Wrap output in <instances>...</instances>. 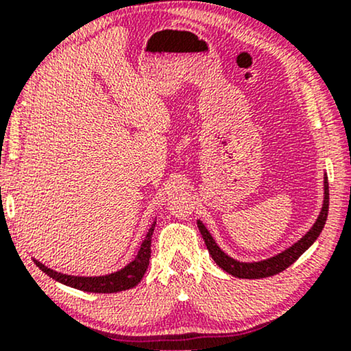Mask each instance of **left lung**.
<instances>
[{
    "mask_svg": "<svg viewBox=\"0 0 351 351\" xmlns=\"http://www.w3.org/2000/svg\"><path fill=\"white\" fill-rule=\"evenodd\" d=\"M328 210H329V184H328V176H324V201L323 208H321V213L316 219L313 227L310 228V232H306L305 237H302L295 244H292L289 249L282 251L278 256H273L267 261L261 262H238L227 256L222 249L217 246V243L214 241V238L210 237L208 228L204 227L203 222L198 220V228L201 232V237H203L206 247L210 254V257L214 258V262L225 270L230 275L237 278H244V280H258V278H268L273 275H278L282 270H286L287 267H291L297 258H299L302 254H304L306 249H308L311 244L316 241V238L319 237V233L323 232L326 219H328Z\"/></svg>",
    "mask_w": 351,
    "mask_h": 351,
    "instance_id": "left-lung-1",
    "label": "left lung"
}]
</instances>
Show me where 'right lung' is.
Masks as SVG:
<instances>
[{
  "mask_svg": "<svg viewBox=\"0 0 351 351\" xmlns=\"http://www.w3.org/2000/svg\"><path fill=\"white\" fill-rule=\"evenodd\" d=\"M155 223L153 222L152 228L148 230L145 239L141 244L137 256L134 261L126 265L121 270L110 273L105 276H71L64 275V273L54 271L46 265H43L41 262L35 261L36 267L41 271H45L47 276H51L52 280L62 282V285L75 287V289L84 291V292H97V294H112V292H119L131 289V287L137 286L142 281L143 275H145L148 263H150V254H152V234L155 230Z\"/></svg>",
  "mask_w": 351,
  "mask_h": 351,
  "instance_id": "right-lung-1",
  "label": "right lung"
}]
</instances>
